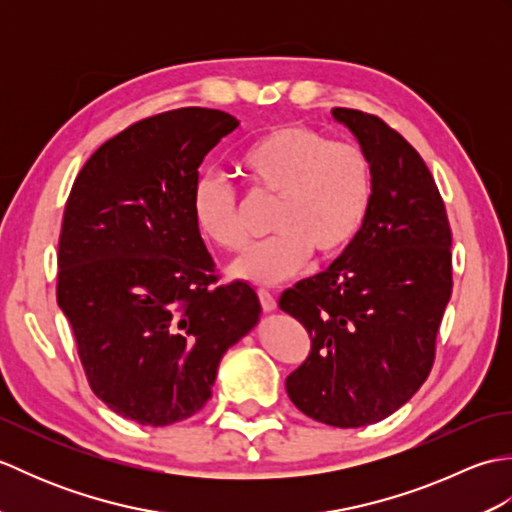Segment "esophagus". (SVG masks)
Here are the masks:
<instances>
[{
	"instance_id": "esophagus-1",
	"label": "esophagus",
	"mask_w": 512,
	"mask_h": 512,
	"mask_svg": "<svg viewBox=\"0 0 512 512\" xmlns=\"http://www.w3.org/2000/svg\"><path fill=\"white\" fill-rule=\"evenodd\" d=\"M257 297H259V303H262L264 312H273L277 308V299L270 295L268 290H257Z\"/></svg>"
}]
</instances>
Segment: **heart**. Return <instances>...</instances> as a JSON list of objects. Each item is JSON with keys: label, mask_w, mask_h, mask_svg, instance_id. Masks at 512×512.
Masks as SVG:
<instances>
[{"label": "heart", "mask_w": 512, "mask_h": 512, "mask_svg": "<svg viewBox=\"0 0 512 512\" xmlns=\"http://www.w3.org/2000/svg\"><path fill=\"white\" fill-rule=\"evenodd\" d=\"M257 198L275 200L266 242L248 248L231 275L273 286L295 277L310 255L332 259L361 233L374 195L372 160L363 147L330 140L308 125H279L253 140L237 160ZM191 215L206 242L235 253L246 246L239 195L204 173L193 184Z\"/></svg>", "instance_id": "obj_1"}]
</instances>
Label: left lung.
<instances>
[{"mask_svg": "<svg viewBox=\"0 0 512 512\" xmlns=\"http://www.w3.org/2000/svg\"><path fill=\"white\" fill-rule=\"evenodd\" d=\"M332 116L372 160V206L352 246L279 308L310 334L308 358L286 378L290 400L356 429L391 416L431 372L453 288L451 226L431 171L396 129L347 107Z\"/></svg>", "mask_w": 512, "mask_h": 512, "instance_id": "obj_1", "label": "left lung"}]
</instances>
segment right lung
Listing matches in <instances>:
<instances>
[{
  "label": "right lung",
  "mask_w": 512,
  "mask_h": 512,
  "mask_svg": "<svg viewBox=\"0 0 512 512\" xmlns=\"http://www.w3.org/2000/svg\"><path fill=\"white\" fill-rule=\"evenodd\" d=\"M237 125L206 107L147 116L94 151L65 202L59 308L94 394L138 424L198 413L262 312L248 284H217L191 215L198 167Z\"/></svg>",
  "instance_id": "right-lung-1"
}]
</instances>
